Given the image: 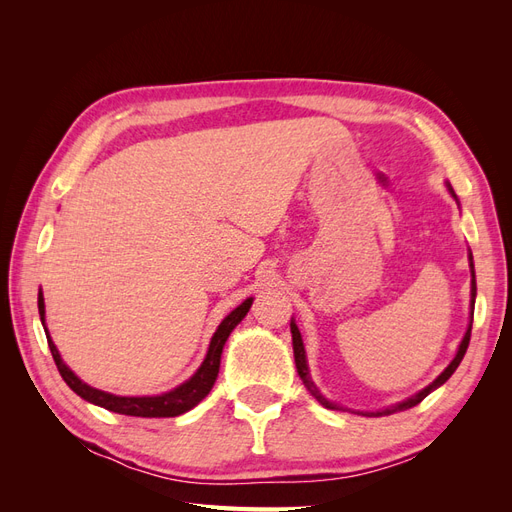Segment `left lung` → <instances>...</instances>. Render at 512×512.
<instances>
[{
	"mask_svg": "<svg viewBox=\"0 0 512 512\" xmlns=\"http://www.w3.org/2000/svg\"><path fill=\"white\" fill-rule=\"evenodd\" d=\"M446 188H448V192H451V196L457 200V194L453 192L451 183H446ZM457 205H459V200H457ZM468 260H470V277H472V280H470V324H468V331H466V335H463L461 344H459V348H457L455 359H453L451 363H448V367L442 371V374H440L436 380H433L429 386H425L423 391H418V393H414L412 397H408V399H404V401H399V404L389 406V408H384V410H376V412H356V414H363V416H389V414H395V412H401V410H408V408H412V406H416V404H421V401H423L431 391H436L438 386H442L448 378H451V376L455 374V369L459 367V363H461V359H463V354H466L468 344H470L472 318H474V303H476V273H474V258H472V252L468 254ZM290 333H292L294 363H297V371H299V376H301V380H303V384H305V389H307L309 393H312V397L318 401V404H320V406H324L327 410L350 412V408L339 406V404H335V401H331V399L324 397V395L320 393L318 386L314 384L312 376H309V367H307V354H305V346H303V337H301V331H299V327H297V322H294V318L290 320ZM352 412H354V410H352Z\"/></svg>",
	"mask_w": 512,
	"mask_h": 512,
	"instance_id": "obj_1",
	"label": "left lung"
}]
</instances>
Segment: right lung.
Returning <instances> with one entry per match:
<instances>
[{"label":"right lung","mask_w":512,"mask_h":512,"mask_svg":"<svg viewBox=\"0 0 512 512\" xmlns=\"http://www.w3.org/2000/svg\"><path fill=\"white\" fill-rule=\"evenodd\" d=\"M252 303H254V297L245 299L239 307L232 309V312L220 322V327L215 329L211 342H209V350H207L205 361L200 363V367L194 371V376L190 380H185L183 384L175 386L173 391H166L162 395L126 397V395H113V393L94 389V386H89L87 382H83L64 363V359H61V354H59L57 346L53 344V339L49 335V329H46L44 297H42V290L38 292V312H40V320H42V327H44V333H46V342H49L55 365L59 369L61 378H64V382L70 386V389L76 395L83 397L85 401H89V404L100 406L104 410L117 412V414L143 416V418H166V416L185 414L188 410H192L194 406H198L200 401H203L209 395V391L213 389V384H215V378H218L222 350L226 346V339L230 337L232 331H235L237 324L247 316V312H250Z\"/></svg>","instance_id":"1"}]
</instances>
